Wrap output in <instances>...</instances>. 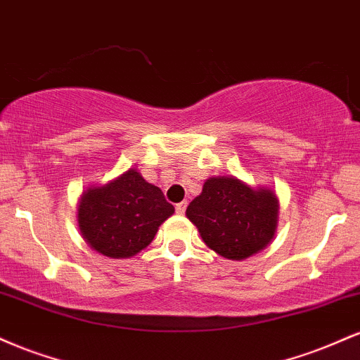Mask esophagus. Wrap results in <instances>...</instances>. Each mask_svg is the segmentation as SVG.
<instances>
[{
	"label": "esophagus",
	"mask_w": 360,
	"mask_h": 360,
	"mask_svg": "<svg viewBox=\"0 0 360 360\" xmlns=\"http://www.w3.org/2000/svg\"><path fill=\"white\" fill-rule=\"evenodd\" d=\"M186 206H188V203H186V201H181V203H177L176 205V213L183 214L186 212Z\"/></svg>",
	"instance_id": "obj_1"
}]
</instances>
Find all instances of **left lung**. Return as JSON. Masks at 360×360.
<instances>
[{"label": "left lung", "instance_id": "1", "mask_svg": "<svg viewBox=\"0 0 360 360\" xmlns=\"http://www.w3.org/2000/svg\"><path fill=\"white\" fill-rule=\"evenodd\" d=\"M279 201L269 188H250L233 176L210 177L186 217L210 249L243 260L269 245L278 229Z\"/></svg>", "mask_w": 360, "mask_h": 360}]
</instances>
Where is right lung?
I'll return each instance as SVG.
<instances>
[{
	"mask_svg": "<svg viewBox=\"0 0 360 360\" xmlns=\"http://www.w3.org/2000/svg\"><path fill=\"white\" fill-rule=\"evenodd\" d=\"M174 213L162 191L137 169L82 193L77 223L93 250L111 259L134 257L154 240L157 230Z\"/></svg>",
	"mask_w": 360,
	"mask_h": 360,
	"instance_id": "obj_1",
	"label": "right lung"
}]
</instances>
